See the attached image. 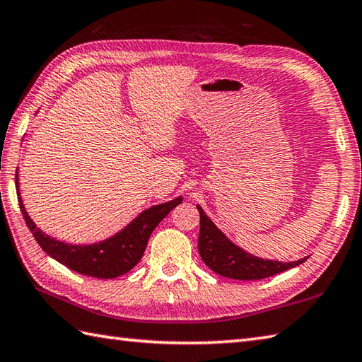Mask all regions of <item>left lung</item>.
Wrapping results in <instances>:
<instances>
[{
  "mask_svg": "<svg viewBox=\"0 0 362 362\" xmlns=\"http://www.w3.org/2000/svg\"><path fill=\"white\" fill-rule=\"evenodd\" d=\"M197 210L201 214V232H199L197 241L199 253H201L204 263L222 276L233 280H261L288 271V269L302 264L308 259L306 257L297 261H289V263H281V261L263 259L252 255L230 241L199 205Z\"/></svg>",
  "mask_w": 362,
  "mask_h": 362,
  "instance_id": "1",
  "label": "left lung"
}]
</instances>
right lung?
Masks as SVG:
<instances>
[{"instance_id":"right-lung-1","label":"right lung","mask_w":362,"mask_h":362,"mask_svg":"<svg viewBox=\"0 0 362 362\" xmlns=\"http://www.w3.org/2000/svg\"><path fill=\"white\" fill-rule=\"evenodd\" d=\"M15 187H17V196L20 202V210L23 218L26 221L28 228L33 232L38 245L48 253L51 258L59 261L60 264L66 266L74 272H79L96 279H115L122 274L129 272L130 269L138 264L148 245V240L160 221L166 218V214L174 206L182 204V197H175L160 205H153L127 224L118 233L107 238V240L95 244H68L51 238L43 233L35 226V222L29 218L21 201L20 187H18V171L15 174Z\"/></svg>"}]
</instances>
